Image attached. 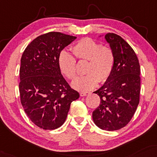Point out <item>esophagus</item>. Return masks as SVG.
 Returning <instances> with one entry per match:
<instances>
[{"mask_svg": "<svg viewBox=\"0 0 157 157\" xmlns=\"http://www.w3.org/2000/svg\"><path fill=\"white\" fill-rule=\"evenodd\" d=\"M80 96H81V97H86V96L88 95V94H89V93H88V92H84V91H81L80 93Z\"/></svg>", "mask_w": 157, "mask_h": 157, "instance_id": "1", "label": "esophagus"}]
</instances>
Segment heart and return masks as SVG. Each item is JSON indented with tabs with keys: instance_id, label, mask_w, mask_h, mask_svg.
<instances>
[{
	"instance_id": "1",
	"label": "heart",
	"mask_w": 157,
	"mask_h": 157,
	"mask_svg": "<svg viewBox=\"0 0 157 157\" xmlns=\"http://www.w3.org/2000/svg\"><path fill=\"white\" fill-rule=\"evenodd\" d=\"M77 60H87L84 76L77 77L71 83L75 89L87 91L97 86L98 82L103 83L108 80L113 72L115 63V55L109 46H101L100 43L85 38L80 40L71 48ZM60 72L69 80L76 76V60L67 51L60 52L58 59Z\"/></svg>"
}]
</instances>
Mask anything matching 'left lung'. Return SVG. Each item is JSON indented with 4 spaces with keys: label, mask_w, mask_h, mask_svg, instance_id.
Wrapping results in <instances>:
<instances>
[{
    "label": "left lung",
    "mask_w": 157,
    "mask_h": 157,
    "mask_svg": "<svg viewBox=\"0 0 157 157\" xmlns=\"http://www.w3.org/2000/svg\"><path fill=\"white\" fill-rule=\"evenodd\" d=\"M105 38L114 52L115 63L108 80L94 92L100 104L92 117L100 129L115 131L131 121L138 106L140 67L135 51L120 36L108 33Z\"/></svg>",
    "instance_id": "1"
}]
</instances>
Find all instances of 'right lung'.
Returning a JSON list of instances; mask_svg holds the SVG:
<instances>
[{
	"label": "right lung",
	"mask_w": 157,
	"mask_h": 157,
	"mask_svg": "<svg viewBox=\"0 0 157 157\" xmlns=\"http://www.w3.org/2000/svg\"><path fill=\"white\" fill-rule=\"evenodd\" d=\"M76 36L49 32L28 45L21 58L19 90L23 109L31 121L45 130L65 122L71 103L80 97L61 75L58 59Z\"/></svg>",
	"instance_id": "right-lung-1"
}]
</instances>
